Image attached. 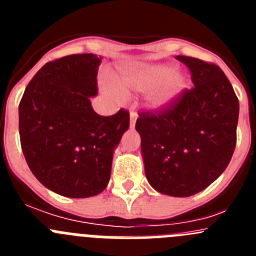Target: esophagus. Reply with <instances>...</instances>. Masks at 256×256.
Wrapping results in <instances>:
<instances>
[{
	"label": "esophagus",
	"instance_id": "34e87169",
	"mask_svg": "<svg viewBox=\"0 0 256 256\" xmlns=\"http://www.w3.org/2000/svg\"><path fill=\"white\" fill-rule=\"evenodd\" d=\"M130 126H134V124H136V120H137V116H138V115H137V112H130Z\"/></svg>",
	"mask_w": 256,
	"mask_h": 256
}]
</instances>
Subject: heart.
<instances>
[{
  "label": "heart",
  "instance_id": "heart-1",
  "mask_svg": "<svg viewBox=\"0 0 256 256\" xmlns=\"http://www.w3.org/2000/svg\"><path fill=\"white\" fill-rule=\"evenodd\" d=\"M122 83L133 91L144 92L156 90L148 96L152 108H162L170 105L184 87V79L170 65H152L136 69L122 76ZM110 92L115 96L126 97V92L118 84L108 86Z\"/></svg>",
  "mask_w": 256,
  "mask_h": 256
}]
</instances>
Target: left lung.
<instances>
[{"instance_id": "1", "label": "left lung", "mask_w": 256, "mask_h": 256, "mask_svg": "<svg viewBox=\"0 0 256 256\" xmlns=\"http://www.w3.org/2000/svg\"><path fill=\"white\" fill-rule=\"evenodd\" d=\"M190 69L194 87L166 108L140 112L144 173L164 195L187 198L220 176L236 148L238 98L218 65L176 56Z\"/></svg>"}]
</instances>
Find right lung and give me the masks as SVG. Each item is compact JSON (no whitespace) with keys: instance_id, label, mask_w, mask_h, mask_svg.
Returning <instances> with one entry per match:
<instances>
[{"instance_id":"right-lung-1","label":"right lung","mask_w":256,"mask_h":256,"mask_svg":"<svg viewBox=\"0 0 256 256\" xmlns=\"http://www.w3.org/2000/svg\"><path fill=\"white\" fill-rule=\"evenodd\" d=\"M101 58L78 54L38 70L19 104V134L29 169L44 187L66 198H91L108 186L114 148L130 112H94Z\"/></svg>"}]
</instances>
